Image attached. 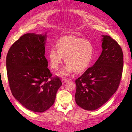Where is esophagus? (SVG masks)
<instances>
[{"label":"esophagus","instance_id":"1","mask_svg":"<svg viewBox=\"0 0 132 132\" xmlns=\"http://www.w3.org/2000/svg\"><path fill=\"white\" fill-rule=\"evenodd\" d=\"M68 80H69L68 79H65V78H63V79H62V83L64 84V83H65L66 81H68Z\"/></svg>","mask_w":132,"mask_h":132}]
</instances>
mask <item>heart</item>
Listing matches in <instances>:
<instances>
[{"instance_id":"b5f03b06","label":"heart","mask_w":132,"mask_h":132,"mask_svg":"<svg viewBox=\"0 0 132 132\" xmlns=\"http://www.w3.org/2000/svg\"><path fill=\"white\" fill-rule=\"evenodd\" d=\"M56 47L52 46L49 51L51 66L57 70L64 58L67 63L59 73L62 77L75 71L80 73L88 69L94 56V46L87 39L75 36L62 37L56 42Z\"/></svg>"}]
</instances>
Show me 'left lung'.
Instances as JSON below:
<instances>
[{
	"label": "left lung",
	"instance_id": "1",
	"mask_svg": "<svg viewBox=\"0 0 132 132\" xmlns=\"http://www.w3.org/2000/svg\"><path fill=\"white\" fill-rule=\"evenodd\" d=\"M102 37L101 55L76 80L75 101L85 110H95L103 105L117 91L121 80L123 66L122 48L110 36Z\"/></svg>",
	"mask_w": 132,
	"mask_h": 132
}]
</instances>
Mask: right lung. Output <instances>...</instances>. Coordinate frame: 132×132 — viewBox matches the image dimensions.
<instances>
[{
  "label": "right lung",
  "instance_id": "obj_1",
  "mask_svg": "<svg viewBox=\"0 0 132 132\" xmlns=\"http://www.w3.org/2000/svg\"><path fill=\"white\" fill-rule=\"evenodd\" d=\"M46 34L28 33L13 44L6 56L10 90L21 105L31 111L43 112L54 104L62 86L52 77L45 57Z\"/></svg>",
  "mask_w": 132,
  "mask_h": 132
}]
</instances>
